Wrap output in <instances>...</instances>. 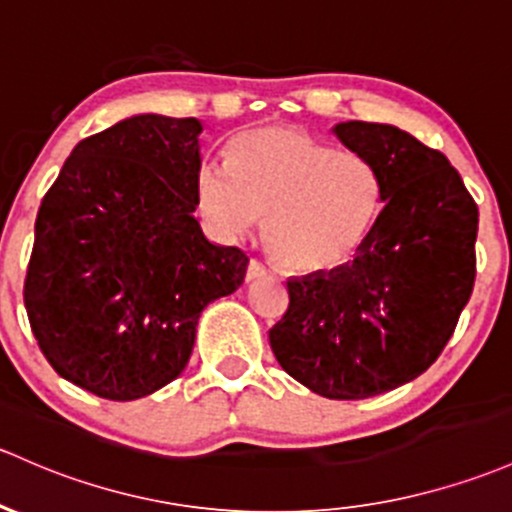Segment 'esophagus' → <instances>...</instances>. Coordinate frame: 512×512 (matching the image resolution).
Segmentation results:
<instances>
[{
    "label": "esophagus",
    "mask_w": 512,
    "mask_h": 512,
    "mask_svg": "<svg viewBox=\"0 0 512 512\" xmlns=\"http://www.w3.org/2000/svg\"><path fill=\"white\" fill-rule=\"evenodd\" d=\"M263 276H271V268H266L261 261H256L254 258V261L249 263V271H246V280H249V283H254V280L263 278Z\"/></svg>",
    "instance_id": "esophagus-1"
}]
</instances>
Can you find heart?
Returning a JSON list of instances; mask_svg holds the SVG:
<instances>
[{"label":"heart","instance_id":"obj_1","mask_svg":"<svg viewBox=\"0 0 512 512\" xmlns=\"http://www.w3.org/2000/svg\"><path fill=\"white\" fill-rule=\"evenodd\" d=\"M195 188L200 212L229 239L251 234L268 217V249L298 276L349 266L383 207L381 173L366 156L290 126L239 136L229 166L202 163Z\"/></svg>","mask_w":512,"mask_h":512}]
</instances>
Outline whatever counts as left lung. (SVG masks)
<instances>
[{"instance_id":"left-lung-1","label":"left lung","mask_w":512,"mask_h":512,"mask_svg":"<svg viewBox=\"0 0 512 512\" xmlns=\"http://www.w3.org/2000/svg\"><path fill=\"white\" fill-rule=\"evenodd\" d=\"M332 131L381 173L383 210L349 266L288 280V312L268 339L312 393L364 400L425 373L447 346L474 290L478 207L447 156L408 131Z\"/></svg>"}]
</instances>
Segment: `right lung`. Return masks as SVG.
I'll return each mask as SVG.
<instances>
[{"instance_id": "right-lung-1", "label": "right lung", "mask_w": 512, "mask_h": 512, "mask_svg": "<svg viewBox=\"0 0 512 512\" xmlns=\"http://www.w3.org/2000/svg\"><path fill=\"white\" fill-rule=\"evenodd\" d=\"M202 122L134 114L87 136L36 217L24 302L65 381L107 400L183 373L197 320L244 283L249 256L195 219Z\"/></svg>"}]
</instances>
